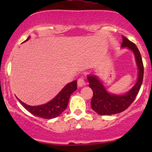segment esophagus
<instances>
[{
	"label": "esophagus",
	"mask_w": 152,
	"mask_h": 152,
	"mask_svg": "<svg viewBox=\"0 0 152 152\" xmlns=\"http://www.w3.org/2000/svg\"><path fill=\"white\" fill-rule=\"evenodd\" d=\"M77 83H78V85H79V87H83V86L85 85V79H84L83 77L79 78V79H78Z\"/></svg>",
	"instance_id": "1"
}]
</instances>
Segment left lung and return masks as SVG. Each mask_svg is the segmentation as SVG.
Returning a JSON list of instances; mask_svg holds the SVG:
<instances>
[{"instance_id":"left-lung-1","label":"left lung","mask_w":152,"mask_h":152,"mask_svg":"<svg viewBox=\"0 0 152 152\" xmlns=\"http://www.w3.org/2000/svg\"><path fill=\"white\" fill-rule=\"evenodd\" d=\"M121 47H127L134 53L139 70L137 82L126 94L115 95L109 93L106 90L104 86L102 85L97 76L93 75L87 76L89 86L93 91V96L90 103L91 107L96 113L101 115L118 114L126 110L134 101L141 87L144 68L140 51L135 44L125 37H123Z\"/></svg>"}]
</instances>
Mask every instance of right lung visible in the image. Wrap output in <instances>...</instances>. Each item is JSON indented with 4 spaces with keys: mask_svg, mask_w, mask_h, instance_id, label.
Instances as JSON below:
<instances>
[{
    "mask_svg": "<svg viewBox=\"0 0 152 152\" xmlns=\"http://www.w3.org/2000/svg\"><path fill=\"white\" fill-rule=\"evenodd\" d=\"M28 39L29 37L26 41L28 40ZM76 89H77V82L73 81L65 85L64 88L59 92V94L50 102L39 106L27 105L18 99L21 104L34 115L42 118L51 119L59 116L67 108L70 95Z\"/></svg>",
    "mask_w": 152,
    "mask_h": 152,
    "instance_id": "1",
    "label": "right lung"
}]
</instances>
